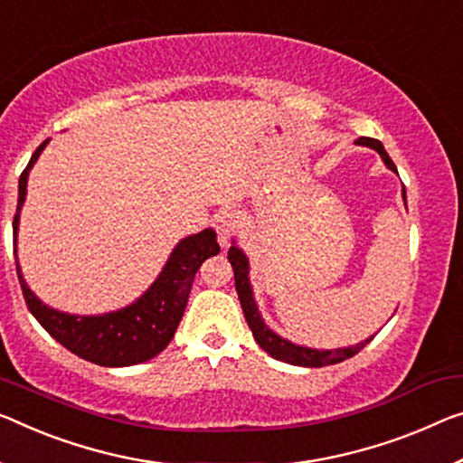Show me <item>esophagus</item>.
Listing matches in <instances>:
<instances>
[{"instance_id":"1","label":"esophagus","mask_w":463,"mask_h":463,"mask_svg":"<svg viewBox=\"0 0 463 463\" xmlns=\"http://www.w3.org/2000/svg\"><path fill=\"white\" fill-rule=\"evenodd\" d=\"M241 223V213L236 209H225L217 215V230L219 236H222V241H227V238L232 236L233 232L238 230Z\"/></svg>"}]
</instances>
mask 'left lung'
<instances>
[{
  "label": "left lung",
  "mask_w": 463,
  "mask_h": 463,
  "mask_svg": "<svg viewBox=\"0 0 463 463\" xmlns=\"http://www.w3.org/2000/svg\"><path fill=\"white\" fill-rule=\"evenodd\" d=\"M358 145L374 148V151L381 155V159L385 161V165L391 169V172H397L395 163L391 161V157L385 151V146H383L379 140L362 137V138H358ZM402 194H403V201H405V188L402 190ZM227 259H230V262H232L233 279H236V291H238L241 310H244L246 323H248V326H250L256 344H259L269 355H273L275 360L288 362V364H296V366L321 368V366L337 364V362H344L347 358H352V355L358 354L362 347H366V344H371V341H373L374 335L364 339V341H360V344L350 345V347H337V350H312V347L296 345V344H291V341L279 337L277 333L269 329L265 321H262L259 306H256V302H254L250 279H248V259H246V254L241 252L236 244H233L230 248V252H227Z\"/></svg>",
  "instance_id": "left-lung-1"
}]
</instances>
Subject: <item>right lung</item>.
<instances>
[{
    "instance_id": "right-lung-1",
    "label": "right lung",
    "mask_w": 463,
    "mask_h": 463,
    "mask_svg": "<svg viewBox=\"0 0 463 463\" xmlns=\"http://www.w3.org/2000/svg\"><path fill=\"white\" fill-rule=\"evenodd\" d=\"M49 138L33 153L26 169L18 180V207L14 215V256H16V236L20 209L26 196V180L34 163H37L43 148L47 146ZM219 254L217 233L211 230H203L194 236L184 238L174 248L165 267L157 279L137 302L119 308L116 312L99 317H78L49 308L43 304L31 288L26 286L23 273H20L18 256L16 271L23 288L24 300L33 317L41 323L49 335L55 341L99 366H132L155 358L169 345L174 339L177 325H180L184 310H186L188 296L192 289L194 275L209 256Z\"/></svg>"
}]
</instances>
